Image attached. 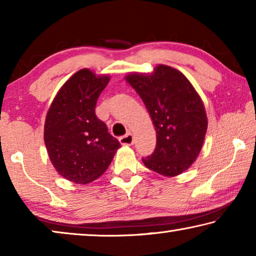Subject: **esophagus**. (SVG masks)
Here are the masks:
<instances>
[{
  "instance_id": "obj_1",
  "label": "esophagus",
  "mask_w": 256,
  "mask_h": 256,
  "mask_svg": "<svg viewBox=\"0 0 256 256\" xmlns=\"http://www.w3.org/2000/svg\"><path fill=\"white\" fill-rule=\"evenodd\" d=\"M120 144H123V146H131L134 142L133 136L131 133H128L126 136L120 138Z\"/></svg>"
}]
</instances>
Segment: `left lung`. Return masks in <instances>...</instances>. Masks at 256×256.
Here are the masks:
<instances>
[{"mask_svg": "<svg viewBox=\"0 0 256 256\" xmlns=\"http://www.w3.org/2000/svg\"><path fill=\"white\" fill-rule=\"evenodd\" d=\"M125 80L141 97L157 134L154 154L142 162L162 176L180 175L204 142L208 118L201 97L183 73L164 64L150 74L128 73Z\"/></svg>", "mask_w": 256, "mask_h": 256, "instance_id": "obj_1", "label": "left lung"}]
</instances>
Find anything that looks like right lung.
Segmentation results:
<instances>
[{"instance_id": "add662e5", "label": "right lung", "mask_w": 256, "mask_h": 256, "mask_svg": "<svg viewBox=\"0 0 256 256\" xmlns=\"http://www.w3.org/2000/svg\"><path fill=\"white\" fill-rule=\"evenodd\" d=\"M110 80L89 68L79 70L60 86L47 112V154L56 172L73 183L88 184L100 177L120 148L94 112Z\"/></svg>"}]
</instances>
